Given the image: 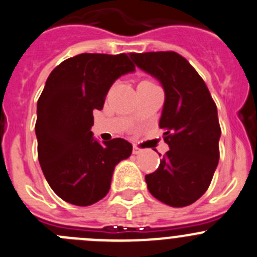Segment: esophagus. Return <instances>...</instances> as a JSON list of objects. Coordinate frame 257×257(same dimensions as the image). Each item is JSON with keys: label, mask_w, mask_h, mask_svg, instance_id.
<instances>
[{"label": "esophagus", "mask_w": 257, "mask_h": 257, "mask_svg": "<svg viewBox=\"0 0 257 257\" xmlns=\"http://www.w3.org/2000/svg\"><path fill=\"white\" fill-rule=\"evenodd\" d=\"M141 152H143V149H140V148H139V147H136V145H134V149H133L134 154H140Z\"/></svg>", "instance_id": "obj_1"}]
</instances>
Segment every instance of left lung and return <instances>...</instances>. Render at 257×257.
I'll return each mask as SVG.
<instances>
[{"instance_id":"1","label":"left lung","mask_w":257,"mask_h":257,"mask_svg":"<svg viewBox=\"0 0 257 257\" xmlns=\"http://www.w3.org/2000/svg\"><path fill=\"white\" fill-rule=\"evenodd\" d=\"M139 69L164 89L159 127L169 150L145 176L150 194L173 208L191 205L205 194L219 162L220 126L208 86L176 52L130 53Z\"/></svg>"}]
</instances>
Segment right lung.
<instances>
[{
    "label": "right lung",
    "instance_id": "1",
    "mask_svg": "<svg viewBox=\"0 0 257 257\" xmlns=\"http://www.w3.org/2000/svg\"><path fill=\"white\" fill-rule=\"evenodd\" d=\"M135 71L127 55L81 53L67 58L48 76L37 104L38 159L47 182L62 200L88 206L110 188L114 167L133 153L117 138L93 136V110L103 109L119 76Z\"/></svg>",
    "mask_w": 257,
    "mask_h": 257
}]
</instances>
